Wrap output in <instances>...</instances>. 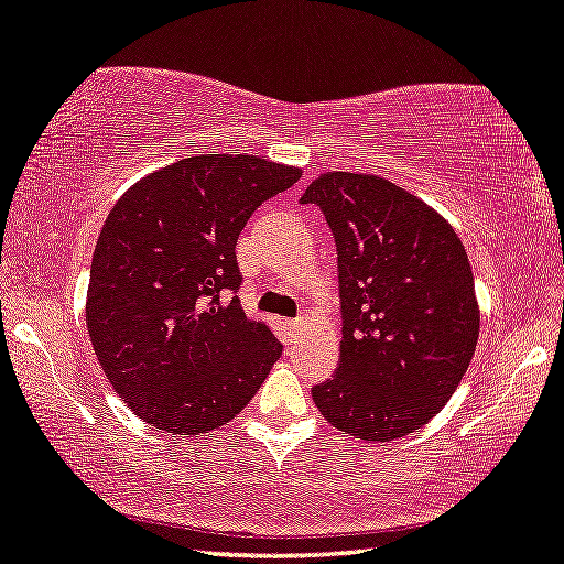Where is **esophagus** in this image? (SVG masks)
<instances>
[{
	"mask_svg": "<svg viewBox=\"0 0 564 564\" xmlns=\"http://www.w3.org/2000/svg\"><path fill=\"white\" fill-rule=\"evenodd\" d=\"M281 326L285 328V338H289V341H296V336L303 330L301 321H281Z\"/></svg>",
	"mask_w": 564,
	"mask_h": 564,
	"instance_id": "1",
	"label": "esophagus"
}]
</instances>
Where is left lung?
<instances>
[{
    "label": "left lung",
    "instance_id": "8db88e82",
    "mask_svg": "<svg viewBox=\"0 0 564 564\" xmlns=\"http://www.w3.org/2000/svg\"><path fill=\"white\" fill-rule=\"evenodd\" d=\"M301 203L324 210L338 250L341 359L311 391L318 411L364 442L416 432L452 399L477 348L467 250L432 205L379 175L324 173Z\"/></svg>",
    "mask_w": 564,
    "mask_h": 564
}]
</instances>
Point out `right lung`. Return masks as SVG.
Masks as SVG:
<instances>
[{
	"label": "right lung",
	"mask_w": 564,
	"mask_h": 564,
	"mask_svg": "<svg viewBox=\"0 0 564 564\" xmlns=\"http://www.w3.org/2000/svg\"><path fill=\"white\" fill-rule=\"evenodd\" d=\"M301 167L193 155L122 193L97 238L85 321L124 406L170 434H208L243 411L283 346L234 296L236 243L258 205Z\"/></svg>",
	"instance_id": "right-lung-1"
}]
</instances>
